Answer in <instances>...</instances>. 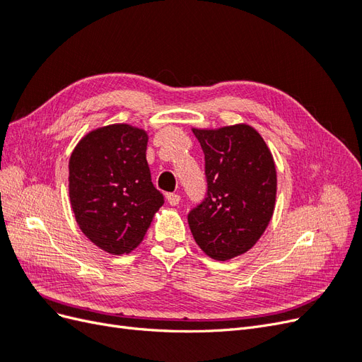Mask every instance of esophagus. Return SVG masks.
I'll list each match as a JSON object with an SVG mask.
<instances>
[{"label": "esophagus", "instance_id": "1", "mask_svg": "<svg viewBox=\"0 0 362 362\" xmlns=\"http://www.w3.org/2000/svg\"><path fill=\"white\" fill-rule=\"evenodd\" d=\"M168 202L172 205V206H175V205H178L180 204V201H181V196L178 194V193H169L168 196Z\"/></svg>", "mask_w": 362, "mask_h": 362}]
</instances>
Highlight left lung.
<instances>
[{"instance_id": "8db88e82", "label": "left lung", "mask_w": 362, "mask_h": 362, "mask_svg": "<svg viewBox=\"0 0 362 362\" xmlns=\"http://www.w3.org/2000/svg\"><path fill=\"white\" fill-rule=\"evenodd\" d=\"M205 154L206 198L189 214L194 242L226 261L264 234L275 210L276 168L258 131L247 124L193 128Z\"/></svg>"}]
</instances>
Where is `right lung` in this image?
Masks as SVG:
<instances>
[{
	"label": "right lung",
	"instance_id": "1",
	"mask_svg": "<svg viewBox=\"0 0 362 362\" xmlns=\"http://www.w3.org/2000/svg\"><path fill=\"white\" fill-rule=\"evenodd\" d=\"M148 133L112 124L87 133L69 158V199L81 233L112 255L129 254L164 204L151 181Z\"/></svg>",
	"mask_w": 362,
	"mask_h": 362
}]
</instances>
